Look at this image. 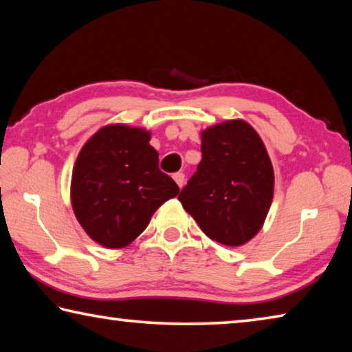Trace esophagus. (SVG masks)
Instances as JSON below:
<instances>
[{
    "label": "esophagus",
    "mask_w": 352,
    "mask_h": 352,
    "mask_svg": "<svg viewBox=\"0 0 352 352\" xmlns=\"http://www.w3.org/2000/svg\"><path fill=\"white\" fill-rule=\"evenodd\" d=\"M172 178H174L175 183L178 184V188H183V184H184V174H183V172H177V174L172 175Z\"/></svg>",
    "instance_id": "1"
}]
</instances>
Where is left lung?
<instances>
[{"label": "left lung", "instance_id": "8db88e82", "mask_svg": "<svg viewBox=\"0 0 352 352\" xmlns=\"http://www.w3.org/2000/svg\"><path fill=\"white\" fill-rule=\"evenodd\" d=\"M273 188L261 136L243 119H230L201 132V162L178 200L210 239L241 247L264 225Z\"/></svg>", "mask_w": 352, "mask_h": 352}]
</instances>
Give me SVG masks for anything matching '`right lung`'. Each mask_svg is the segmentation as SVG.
Masks as SVG:
<instances>
[{"instance_id": "add662e5", "label": "right lung", "mask_w": 352, "mask_h": 352, "mask_svg": "<svg viewBox=\"0 0 352 352\" xmlns=\"http://www.w3.org/2000/svg\"><path fill=\"white\" fill-rule=\"evenodd\" d=\"M151 132L126 124L99 129L80 148L71 177L76 219L94 242L124 248L180 188L158 169Z\"/></svg>"}]
</instances>
